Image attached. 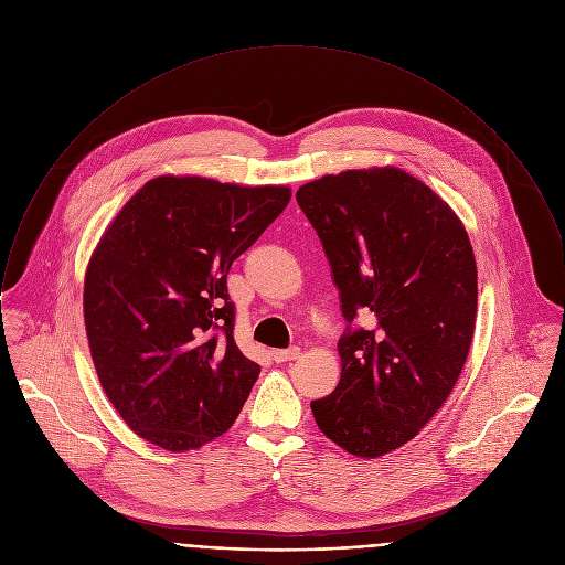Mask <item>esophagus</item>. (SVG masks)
Here are the masks:
<instances>
[{
  "instance_id": "34e87169",
  "label": "esophagus",
  "mask_w": 565,
  "mask_h": 565,
  "mask_svg": "<svg viewBox=\"0 0 565 565\" xmlns=\"http://www.w3.org/2000/svg\"><path fill=\"white\" fill-rule=\"evenodd\" d=\"M299 347H290V349H273V360L275 362H288V360H295L299 355Z\"/></svg>"
}]
</instances>
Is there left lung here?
I'll list each match as a JSON object with an SVG mask.
<instances>
[{"instance_id":"obj_1","label":"left lung","mask_w":565,"mask_h":565,"mask_svg":"<svg viewBox=\"0 0 565 565\" xmlns=\"http://www.w3.org/2000/svg\"><path fill=\"white\" fill-rule=\"evenodd\" d=\"M297 203L323 242L349 323L339 386L310 406L328 439L377 458L435 417L462 371L478 301L473 250L448 203L399 168L328 174L299 188Z\"/></svg>"}]
</instances>
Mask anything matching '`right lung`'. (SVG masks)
Wrapping results in <instances>:
<instances>
[{"label":"right lung","mask_w":565,"mask_h":565,"mask_svg":"<svg viewBox=\"0 0 565 565\" xmlns=\"http://www.w3.org/2000/svg\"><path fill=\"white\" fill-rule=\"evenodd\" d=\"M288 201L284 185L157 177L103 235L85 328L109 402L141 439L194 450L233 426L259 364L233 340L226 275Z\"/></svg>","instance_id":"add662e5"}]
</instances>
